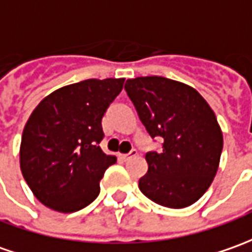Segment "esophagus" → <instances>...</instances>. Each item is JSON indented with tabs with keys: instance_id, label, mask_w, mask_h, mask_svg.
I'll use <instances>...</instances> for the list:
<instances>
[{
	"instance_id": "1",
	"label": "esophagus",
	"mask_w": 252,
	"mask_h": 252,
	"mask_svg": "<svg viewBox=\"0 0 252 252\" xmlns=\"http://www.w3.org/2000/svg\"><path fill=\"white\" fill-rule=\"evenodd\" d=\"M136 155H138V152H136L135 149H132V150H131V152H129L128 155H120V158L126 161V160H128V158H131V157H135V156H136Z\"/></svg>"
}]
</instances>
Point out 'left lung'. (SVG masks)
<instances>
[{
    "mask_svg": "<svg viewBox=\"0 0 252 252\" xmlns=\"http://www.w3.org/2000/svg\"><path fill=\"white\" fill-rule=\"evenodd\" d=\"M126 91L149 135L162 140L160 150L146 153L140 191L169 208L196 203L212 184L223 148L210 104L194 88L165 77L126 80Z\"/></svg>",
    "mask_w": 252,
    "mask_h": 252,
    "instance_id": "1",
    "label": "left lung"
}]
</instances>
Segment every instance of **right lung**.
I'll use <instances>...</instances> for the list:
<instances>
[{
    "label": "right lung",
    "mask_w": 252,
    "mask_h": 252,
    "mask_svg": "<svg viewBox=\"0 0 252 252\" xmlns=\"http://www.w3.org/2000/svg\"><path fill=\"white\" fill-rule=\"evenodd\" d=\"M124 78L85 80L54 91L26 123L20 169L34 196L59 212H74L97 197L114 156L102 152V119Z\"/></svg>",
    "instance_id": "1"
}]
</instances>
